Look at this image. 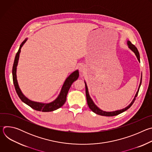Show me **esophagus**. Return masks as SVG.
Wrapping results in <instances>:
<instances>
[{"instance_id": "1", "label": "esophagus", "mask_w": 152, "mask_h": 152, "mask_svg": "<svg viewBox=\"0 0 152 152\" xmlns=\"http://www.w3.org/2000/svg\"><path fill=\"white\" fill-rule=\"evenodd\" d=\"M79 70L80 72H83L84 70H85V66H84L83 64L80 65V66H79Z\"/></svg>"}]
</instances>
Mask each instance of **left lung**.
<instances>
[{"label":"left lung","instance_id":"8db88e82","mask_svg":"<svg viewBox=\"0 0 152 152\" xmlns=\"http://www.w3.org/2000/svg\"><path fill=\"white\" fill-rule=\"evenodd\" d=\"M127 45L128 46V48L135 53V56L137 58V59L138 60L139 62H140V53L138 52V50L137 48L134 45H132L130 41H127ZM84 82H85V91H86V100H87V103H88V106L90 107V109L93 112L96 113V114H98V115H103V116L111 117V116L117 115H118V114L124 112L125 111L128 110L129 108L132 105V104L134 103V102L135 100L136 97L138 95V91H139V90H140V86H141V82H142V74H141V76L140 83V85H139V87H138V91H137V93H136L134 99L132 100V102L130 103L127 106H126V107L123 108V109H121V110H117V111H110V112L109 111H103L101 109H100V108L94 103V102H93V99L91 98V97L90 96V94H89V92H88V89L87 85H86V82L85 80H84Z\"/></svg>","mask_w":152,"mask_h":152}]
</instances>
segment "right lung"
I'll use <instances>...</instances> for the list:
<instances>
[{"mask_svg": "<svg viewBox=\"0 0 152 152\" xmlns=\"http://www.w3.org/2000/svg\"><path fill=\"white\" fill-rule=\"evenodd\" d=\"M28 40V38H26L21 44L20 46L19 49L15 55L13 67H12V79H13V83L15 86V91L21 99L23 103H26L30 107H31L32 109L38 111H42V112H51L55 110H56L59 109V107L62 106V105L66 102V98L67 95L69 92V90L72 84L76 80L79 76V71L78 70H76V71L73 72L65 80L62 88L61 90V91L58 95V96L56 97L55 100L53 101L50 102V103H42V102H37L35 101H32L28 98H27L21 92L19 85L18 83V81L17 79V67L18 65V62L19 59L20 53L21 52V49L23 47V46L25 45V43Z\"/></svg>", "mask_w": 152, "mask_h": 152, "instance_id": "add662e5", "label": "right lung"}]
</instances>
